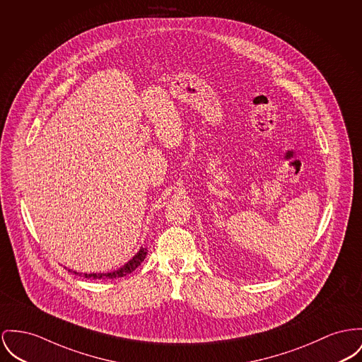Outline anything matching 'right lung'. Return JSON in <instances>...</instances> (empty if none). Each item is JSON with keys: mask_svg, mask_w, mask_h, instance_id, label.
<instances>
[{"mask_svg": "<svg viewBox=\"0 0 362 362\" xmlns=\"http://www.w3.org/2000/svg\"><path fill=\"white\" fill-rule=\"evenodd\" d=\"M145 255H146V251H145L144 248H141L139 252H137V255L136 257H133V259L132 261H129L127 264L124 266H122L121 269H118V270H115V272H111V273H90V274H88V273H85L83 274V277H86V279H118V277H123V276H126V274H129V273H132V272H134L136 269H137V266L141 265V262L145 259ZM75 274H79V276H82V273H76V272H74Z\"/></svg>", "mask_w": 362, "mask_h": 362, "instance_id": "right-lung-1", "label": "right lung"}]
</instances>
